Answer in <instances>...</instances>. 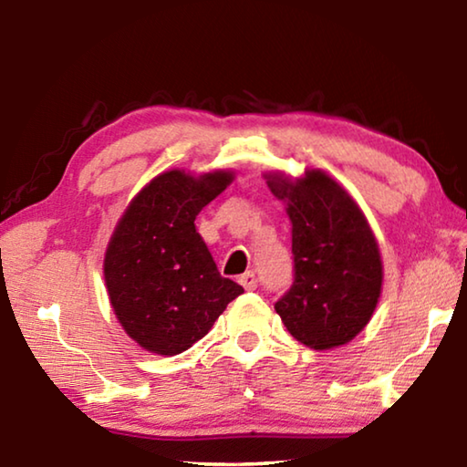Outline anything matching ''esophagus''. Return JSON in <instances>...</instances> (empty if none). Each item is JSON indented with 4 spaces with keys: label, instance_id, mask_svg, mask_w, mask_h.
Here are the masks:
<instances>
[{
    "label": "esophagus",
    "instance_id": "esophagus-1",
    "mask_svg": "<svg viewBox=\"0 0 467 467\" xmlns=\"http://www.w3.org/2000/svg\"><path fill=\"white\" fill-rule=\"evenodd\" d=\"M239 284L244 290H255L257 288V278L253 272H244L243 275H239Z\"/></svg>",
    "mask_w": 467,
    "mask_h": 467
}]
</instances>
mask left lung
I'll use <instances>...</instances> for the list:
<instances>
[{"instance_id": "1", "label": "left lung", "mask_w": 467, "mask_h": 467, "mask_svg": "<svg viewBox=\"0 0 467 467\" xmlns=\"http://www.w3.org/2000/svg\"><path fill=\"white\" fill-rule=\"evenodd\" d=\"M264 179L286 203L295 253V282L274 309L300 344L344 346L367 327L381 296L383 262L368 220L321 169L296 179L275 171Z\"/></svg>"}]
</instances>
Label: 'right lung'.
Wrapping results in <instances>:
<instances>
[{"label": "right lung", "instance_id": "add662e5", "mask_svg": "<svg viewBox=\"0 0 467 467\" xmlns=\"http://www.w3.org/2000/svg\"><path fill=\"white\" fill-rule=\"evenodd\" d=\"M234 172L193 175L171 169L140 189L105 251L110 306L133 342L161 357L192 348L243 286L223 278L195 231L203 205L233 183Z\"/></svg>", "mask_w": 467, "mask_h": 467}]
</instances>
